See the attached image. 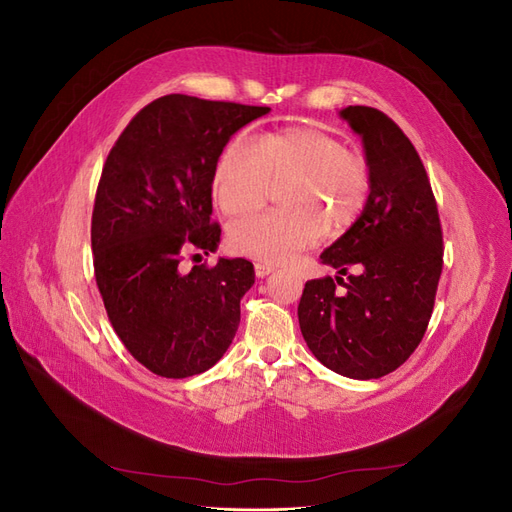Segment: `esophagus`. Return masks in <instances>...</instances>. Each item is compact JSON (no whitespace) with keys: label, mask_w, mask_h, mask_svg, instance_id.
<instances>
[{"label":"esophagus","mask_w":512,"mask_h":512,"mask_svg":"<svg viewBox=\"0 0 512 512\" xmlns=\"http://www.w3.org/2000/svg\"><path fill=\"white\" fill-rule=\"evenodd\" d=\"M254 271H256V277H260V280H262V277H267L269 273H273V271H275V267H273V265H269V262H256V265H254Z\"/></svg>","instance_id":"34e87169"}]
</instances>
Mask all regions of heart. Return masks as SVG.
<instances>
[{
    "label": "heart",
    "mask_w": 512,
    "mask_h": 512,
    "mask_svg": "<svg viewBox=\"0 0 512 512\" xmlns=\"http://www.w3.org/2000/svg\"><path fill=\"white\" fill-rule=\"evenodd\" d=\"M282 181L280 209L228 228L237 254L275 265L314 245L322 232L342 235L369 205L374 164L365 151L307 126L260 134L254 145L235 136L215 164L213 196L226 215L239 218L256 211Z\"/></svg>",
    "instance_id": "obj_1"
}]
</instances>
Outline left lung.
I'll return each instance as SVG.
<instances>
[{
	"mask_svg": "<svg viewBox=\"0 0 512 512\" xmlns=\"http://www.w3.org/2000/svg\"><path fill=\"white\" fill-rule=\"evenodd\" d=\"M342 117L363 136L374 192L361 218L320 256L346 280L307 282L299 324L324 367L369 380L391 374L421 344L436 303L444 243L436 196L410 138L378 108L348 106Z\"/></svg>",
	"mask_w": 512,
	"mask_h": 512,
	"instance_id": "obj_1",
	"label": "left lung"
}]
</instances>
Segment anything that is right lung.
Listing matches in <instances>:
<instances>
[{"mask_svg": "<svg viewBox=\"0 0 512 512\" xmlns=\"http://www.w3.org/2000/svg\"><path fill=\"white\" fill-rule=\"evenodd\" d=\"M267 113L162 96L132 117L104 162L91 215L96 284L121 344L162 378L203 374L237 333L252 262L220 258L190 271L181 262L218 247L215 164L232 134Z\"/></svg>", "mask_w": 512, "mask_h": 512, "instance_id": "1", "label": "right lung"}]
</instances>
